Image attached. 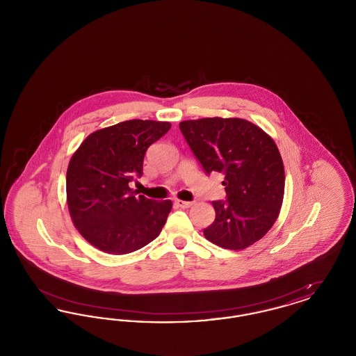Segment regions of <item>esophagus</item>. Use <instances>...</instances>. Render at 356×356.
Segmentation results:
<instances>
[{"instance_id": "obj_1", "label": "esophagus", "mask_w": 356, "mask_h": 356, "mask_svg": "<svg viewBox=\"0 0 356 356\" xmlns=\"http://www.w3.org/2000/svg\"><path fill=\"white\" fill-rule=\"evenodd\" d=\"M175 204L177 205V207H180V208H189V207H192V202H184V200H179V199H176L175 200Z\"/></svg>"}]
</instances>
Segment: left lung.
Here are the masks:
<instances>
[{
    "instance_id": "1",
    "label": "left lung",
    "mask_w": 356,
    "mask_h": 356,
    "mask_svg": "<svg viewBox=\"0 0 356 356\" xmlns=\"http://www.w3.org/2000/svg\"><path fill=\"white\" fill-rule=\"evenodd\" d=\"M204 170L224 175L227 200L212 202L215 221L204 236L225 250H244L264 236L284 196L280 152L261 128L243 119L188 120L179 124Z\"/></svg>"
}]
</instances>
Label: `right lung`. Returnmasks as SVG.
I'll return each instance as SVG.
<instances>
[{
  "label": "right lung",
  "instance_id": "1",
  "mask_svg": "<svg viewBox=\"0 0 356 356\" xmlns=\"http://www.w3.org/2000/svg\"><path fill=\"white\" fill-rule=\"evenodd\" d=\"M170 122L128 120L88 136L67 170V202L74 227L102 252L125 254L161 232L170 200L136 196L129 183L143 175L149 145L165 135Z\"/></svg>",
  "mask_w": 356,
  "mask_h": 356
}]
</instances>
